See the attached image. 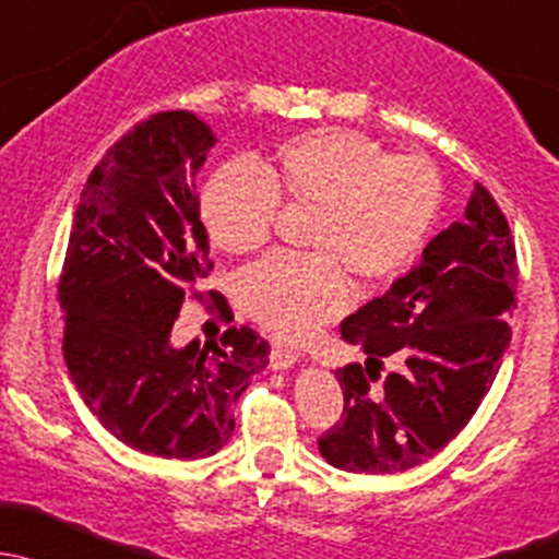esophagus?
Returning a JSON list of instances; mask_svg holds the SVG:
<instances>
[{"mask_svg": "<svg viewBox=\"0 0 559 559\" xmlns=\"http://www.w3.org/2000/svg\"><path fill=\"white\" fill-rule=\"evenodd\" d=\"M301 360V355L293 353V349H285V347H272V355H269V366L274 368V371H285V368H293Z\"/></svg>", "mask_w": 559, "mask_h": 559, "instance_id": "34e87169", "label": "esophagus"}]
</instances>
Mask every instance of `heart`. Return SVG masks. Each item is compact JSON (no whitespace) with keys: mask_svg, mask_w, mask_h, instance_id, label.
Listing matches in <instances>:
<instances>
[{"mask_svg":"<svg viewBox=\"0 0 559 559\" xmlns=\"http://www.w3.org/2000/svg\"><path fill=\"white\" fill-rule=\"evenodd\" d=\"M280 193L312 206L307 245L277 252L241 280V304L282 338H304L347 304L353 274L379 285L406 272L441 210V180L419 155L388 147L349 129H318L274 151L272 169L234 160L201 188V221L228 252H255L272 237Z\"/></svg>","mask_w":559,"mask_h":559,"instance_id":"b5f03b06","label":"heart"}]
</instances>
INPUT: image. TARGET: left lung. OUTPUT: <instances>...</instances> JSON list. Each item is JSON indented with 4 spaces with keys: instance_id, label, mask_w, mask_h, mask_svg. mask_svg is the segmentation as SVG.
<instances>
[{
    "instance_id": "1",
    "label": "left lung",
    "mask_w": 559,
    "mask_h": 559,
    "mask_svg": "<svg viewBox=\"0 0 559 559\" xmlns=\"http://www.w3.org/2000/svg\"><path fill=\"white\" fill-rule=\"evenodd\" d=\"M516 250L503 212L476 186L465 217L423 261L342 322L366 364L338 368L342 419L318 439L349 474H395L433 457L468 425L498 377L516 309ZM394 371L382 374L383 360Z\"/></svg>"
}]
</instances>
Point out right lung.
<instances>
[{"label":"right lung","mask_w":559,"mask_h":559,"mask_svg":"<svg viewBox=\"0 0 559 559\" xmlns=\"http://www.w3.org/2000/svg\"><path fill=\"white\" fill-rule=\"evenodd\" d=\"M212 145V129L188 109L155 112L120 136L80 193L59 280L74 388L115 439L158 457L221 450L234 404L269 364V342L247 325L204 347H171L186 298L210 296L234 320L223 293H201L215 263L195 175Z\"/></svg>","instance_id":"1"}]
</instances>
